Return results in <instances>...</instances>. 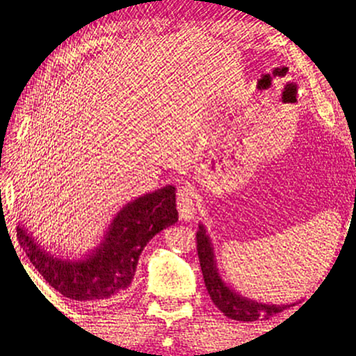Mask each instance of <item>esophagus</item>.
Returning a JSON list of instances; mask_svg holds the SVG:
<instances>
[{
	"instance_id": "34e87169",
	"label": "esophagus",
	"mask_w": 356,
	"mask_h": 356,
	"mask_svg": "<svg viewBox=\"0 0 356 356\" xmlns=\"http://www.w3.org/2000/svg\"><path fill=\"white\" fill-rule=\"evenodd\" d=\"M194 193L191 188L188 186H180L177 191V211H179V217L180 220L190 222L191 218H194Z\"/></svg>"
}]
</instances>
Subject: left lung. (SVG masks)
Masks as SVG:
<instances>
[{"label":"left lung","mask_w":356,"mask_h":356,"mask_svg":"<svg viewBox=\"0 0 356 356\" xmlns=\"http://www.w3.org/2000/svg\"><path fill=\"white\" fill-rule=\"evenodd\" d=\"M197 238V252L200 260V268L205 286L213 303L223 312L228 318L236 321H257L269 320L284 309L293 305H266L259 303L255 300H249L240 295L226 284L217 269V261L214 255V248L205 229V226L199 225V231L195 234Z\"/></svg>","instance_id":"left-lung-1"}]
</instances>
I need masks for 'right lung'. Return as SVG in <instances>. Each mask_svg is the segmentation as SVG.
I'll return each mask as SVG.
<instances>
[{"mask_svg": "<svg viewBox=\"0 0 356 356\" xmlns=\"http://www.w3.org/2000/svg\"><path fill=\"white\" fill-rule=\"evenodd\" d=\"M177 220L176 188L166 185L120 208L101 243L81 259L47 252L24 225L17 228V237L29 260L53 289L70 300L111 303L130 287L148 241Z\"/></svg>", "mask_w": 356, "mask_h": 356, "instance_id": "obj_1", "label": "right lung"}]
</instances>
